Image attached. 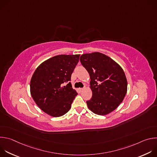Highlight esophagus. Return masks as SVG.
<instances>
[{
  "mask_svg": "<svg viewBox=\"0 0 157 157\" xmlns=\"http://www.w3.org/2000/svg\"><path fill=\"white\" fill-rule=\"evenodd\" d=\"M84 88H85V87H82V88H80V91H84Z\"/></svg>",
  "mask_w": 157,
  "mask_h": 157,
  "instance_id": "obj_1",
  "label": "esophagus"
}]
</instances>
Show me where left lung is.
Instances as JSON below:
<instances>
[{"label": "left lung", "mask_w": 157, "mask_h": 157, "mask_svg": "<svg viewBox=\"0 0 157 157\" xmlns=\"http://www.w3.org/2000/svg\"><path fill=\"white\" fill-rule=\"evenodd\" d=\"M81 64L90 75L93 96L86 103L91 111L106 115L122 102L127 90V82L121 67L104 54L94 52L83 54Z\"/></svg>", "instance_id": "1"}]
</instances>
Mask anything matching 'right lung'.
Returning a JSON list of instances; mask_svg holds the SVG:
<instances>
[{
	"label": "right lung",
	"instance_id": "add662e5",
	"mask_svg": "<svg viewBox=\"0 0 157 157\" xmlns=\"http://www.w3.org/2000/svg\"><path fill=\"white\" fill-rule=\"evenodd\" d=\"M80 55H60L42 63L30 81L31 95L38 106L53 117L65 114L78 95L71 82Z\"/></svg>",
	"mask_w": 157,
	"mask_h": 157
}]
</instances>
